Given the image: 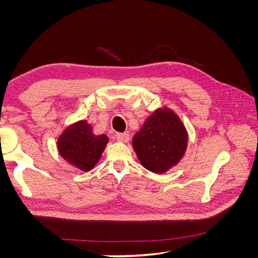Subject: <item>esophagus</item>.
<instances>
[{"label":"esophagus","instance_id":"obj_1","mask_svg":"<svg viewBox=\"0 0 258 258\" xmlns=\"http://www.w3.org/2000/svg\"><path fill=\"white\" fill-rule=\"evenodd\" d=\"M117 141L119 142H128L129 141V135L128 134H116L115 136Z\"/></svg>","mask_w":258,"mask_h":258}]
</instances>
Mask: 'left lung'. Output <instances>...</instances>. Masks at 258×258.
<instances>
[{"label":"left lung","mask_w":258,"mask_h":258,"mask_svg":"<svg viewBox=\"0 0 258 258\" xmlns=\"http://www.w3.org/2000/svg\"><path fill=\"white\" fill-rule=\"evenodd\" d=\"M188 135L178 116L167 107L158 108L135 135L132 146L141 165L154 173H165L186 152Z\"/></svg>","instance_id":"1"}]
</instances>
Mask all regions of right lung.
<instances>
[{
	"label": "right lung",
	"mask_w": 258,
	"mask_h": 258,
	"mask_svg": "<svg viewBox=\"0 0 258 258\" xmlns=\"http://www.w3.org/2000/svg\"><path fill=\"white\" fill-rule=\"evenodd\" d=\"M108 142L105 135L96 136L86 120H80L67 129L58 138V151L70 165L82 171H90L101 158Z\"/></svg>",
	"instance_id": "add662e5"
}]
</instances>
